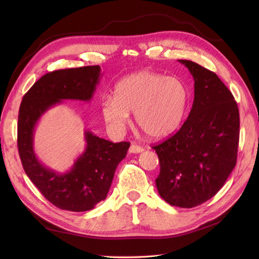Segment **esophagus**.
Listing matches in <instances>:
<instances>
[{"label":"esophagus","instance_id":"obj_1","mask_svg":"<svg viewBox=\"0 0 259 259\" xmlns=\"http://www.w3.org/2000/svg\"><path fill=\"white\" fill-rule=\"evenodd\" d=\"M144 151V148L139 146V145H135V144H132L129 148V152L130 153H141Z\"/></svg>","mask_w":259,"mask_h":259}]
</instances>
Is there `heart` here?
Masks as SVG:
<instances>
[{
    "mask_svg": "<svg viewBox=\"0 0 259 259\" xmlns=\"http://www.w3.org/2000/svg\"><path fill=\"white\" fill-rule=\"evenodd\" d=\"M189 103V91L183 81L148 70L120 79L114 99L102 101V114L109 128L119 132L134 112L137 126L153 140L169 137L181 126Z\"/></svg>",
    "mask_w": 259,
    "mask_h": 259,
    "instance_id": "obj_1",
    "label": "heart"
}]
</instances>
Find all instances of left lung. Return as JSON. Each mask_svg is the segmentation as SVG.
<instances>
[{"label":"left lung","mask_w":259,"mask_h":259,"mask_svg":"<svg viewBox=\"0 0 259 259\" xmlns=\"http://www.w3.org/2000/svg\"><path fill=\"white\" fill-rule=\"evenodd\" d=\"M194 78V102L171 138L152 148L158 155L159 195L171 206L193 208L212 198L233 171L239 111L233 94L213 71L179 60Z\"/></svg>","instance_id":"left-lung-1"}]
</instances>
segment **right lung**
<instances>
[{"label":"right lung","mask_w":259,"mask_h":259,"mask_svg":"<svg viewBox=\"0 0 259 259\" xmlns=\"http://www.w3.org/2000/svg\"><path fill=\"white\" fill-rule=\"evenodd\" d=\"M100 76L99 65L46 73L27 91L20 106L18 149L23 168L44 197L62 210L84 212L104 200L130 143L114 144L86 131L84 153L70 171L61 174L46 168L36 158L33 151L34 127L49 108L63 100L90 101Z\"/></svg>","instance_id":"obj_1"}]
</instances>
